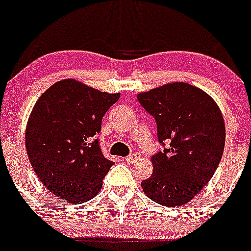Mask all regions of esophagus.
<instances>
[{"label": "esophagus", "instance_id": "esophagus-1", "mask_svg": "<svg viewBox=\"0 0 251 251\" xmlns=\"http://www.w3.org/2000/svg\"><path fill=\"white\" fill-rule=\"evenodd\" d=\"M140 158H141V154L140 153H132V154H131V155L126 156L125 161H126V163L131 164V163H133V161L138 160V159H140Z\"/></svg>", "mask_w": 251, "mask_h": 251}]
</instances>
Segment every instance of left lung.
<instances>
[{
  "label": "left lung",
  "instance_id": "1",
  "mask_svg": "<svg viewBox=\"0 0 251 251\" xmlns=\"http://www.w3.org/2000/svg\"><path fill=\"white\" fill-rule=\"evenodd\" d=\"M155 118L158 138L170 147L151 156L153 174L144 194L164 206L191 201L211 179L224 154L226 128L214 100L193 85L171 82L137 96Z\"/></svg>",
  "mask_w": 251,
  "mask_h": 251
}]
</instances>
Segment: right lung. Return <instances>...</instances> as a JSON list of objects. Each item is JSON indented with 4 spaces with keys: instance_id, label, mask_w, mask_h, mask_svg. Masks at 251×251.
<instances>
[{
    "instance_id": "add662e5",
    "label": "right lung",
    "mask_w": 251,
    "mask_h": 251,
    "mask_svg": "<svg viewBox=\"0 0 251 251\" xmlns=\"http://www.w3.org/2000/svg\"><path fill=\"white\" fill-rule=\"evenodd\" d=\"M120 93L74 78L53 83L37 100L25 128L30 164L48 191L70 204L91 201L113 165L95 136Z\"/></svg>"
}]
</instances>
